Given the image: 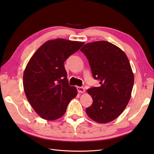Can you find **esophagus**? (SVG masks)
Wrapping results in <instances>:
<instances>
[{"label": "esophagus", "mask_w": 154, "mask_h": 154, "mask_svg": "<svg viewBox=\"0 0 154 154\" xmlns=\"http://www.w3.org/2000/svg\"><path fill=\"white\" fill-rule=\"evenodd\" d=\"M77 91L79 93H84L85 92V89L83 88V87H77Z\"/></svg>", "instance_id": "esophagus-1"}]
</instances>
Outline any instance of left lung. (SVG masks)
I'll return each mask as SVG.
<instances>
[{
  "instance_id": "left-lung-1",
  "label": "left lung",
  "mask_w": 154,
  "mask_h": 154,
  "mask_svg": "<svg viewBox=\"0 0 154 154\" xmlns=\"http://www.w3.org/2000/svg\"><path fill=\"white\" fill-rule=\"evenodd\" d=\"M81 51L101 85L87 90L93 103L86 113L95 122L108 123L121 115L131 99L134 74L129 60L124 51L107 41L88 43Z\"/></svg>"
}]
</instances>
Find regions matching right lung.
<instances>
[{
	"mask_svg": "<svg viewBox=\"0 0 154 154\" xmlns=\"http://www.w3.org/2000/svg\"><path fill=\"white\" fill-rule=\"evenodd\" d=\"M83 44L63 38L48 40L29 60L23 72V89L29 104L42 119H60L77 96V88L69 85L64 62Z\"/></svg>",
	"mask_w": 154,
	"mask_h": 154,
	"instance_id": "right-lung-1",
	"label": "right lung"
}]
</instances>
